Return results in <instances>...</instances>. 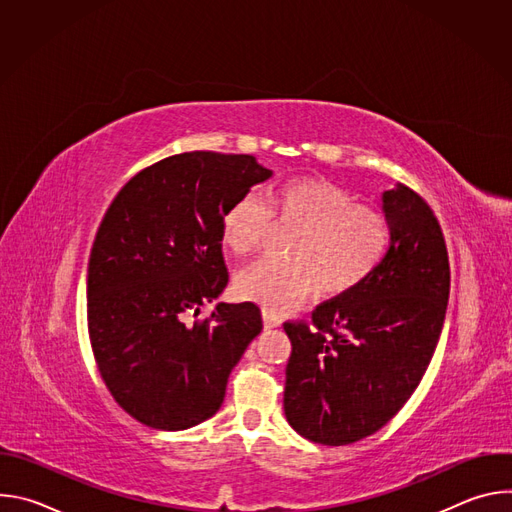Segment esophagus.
Returning a JSON list of instances; mask_svg holds the SVG:
<instances>
[{"instance_id": "esophagus-1", "label": "esophagus", "mask_w": 512, "mask_h": 512, "mask_svg": "<svg viewBox=\"0 0 512 512\" xmlns=\"http://www.w3.org/2000/svg\"><path fill=\"white\" fill-rule=\"evenodd\" d=\"M279 324H281V318H279V316H275V314H271V312L263 310V326H265L267 330H271V328H277Z\"/></svg>"}]
</instances>
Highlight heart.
<instances>
[{"label":"heart","mask_w":512,"mask_h":512,"mask_svg":"<svg viewBox=\"0 0 512 512\" xmlns=\"http://www.w3.org/2000/svg\"><path fill=\"white\" fill-rule=\"evenodd\" d=\"M269 204L285 221L302 227L289 255L259 259L241 269L235 287L269 312L296 308L322 287L340 296L367 279L385 259L393 241L389 218L360 206L340 186L320 178H291L275 186ZM271 210L253 192L239 196L223 212L221 237L237 255H247L263 239Z\"/></svg>","instance_id":"heart-1"}]
</instances>
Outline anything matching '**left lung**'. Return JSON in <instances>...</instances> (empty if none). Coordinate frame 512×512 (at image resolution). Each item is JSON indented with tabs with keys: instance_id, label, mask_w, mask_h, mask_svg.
Instances as JSON below:
<instances>
[{
	"instance_id": "8db88e82",
	"label": "left lung",
	"mask_w": 512,
	"mask_h": 512,
	"mask_svg": "<svg viewBox=\"0 0 512 512\" xmlns=\"http://www.w3.org/2000/svg\"><path fill=\"white\" fill-rule=\"evenodd\" d=\"M383 212L393 229L383 263L320 304L312 328L283 324L285 417L316 444L346 446L379 431L417 389L444 328L450 261L440 223L403 184L383 192Z\"/></svg>"
}]
</instances>
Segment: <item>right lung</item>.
Here are the masks:
<instances>
[{
    "label": "right lung",
    "mask_w": 512,
    "mask_h": 512,
    "mask_svg": "<svg viewBox=\"0 0 512 512\" xmlns=\"http://www.w3.org/2000/svg\"><path fill=\"white\" fill-rule=\"evenodd\" d=\"M271 176L247 154L186 152L135 174L107 208L89 259V336L113 399L143 425L212 417L261 332L251 302L188 316L227 287L223 212Z\"/></svg>",
    "instance_id": "right-lung-1"
}]
</instances>
